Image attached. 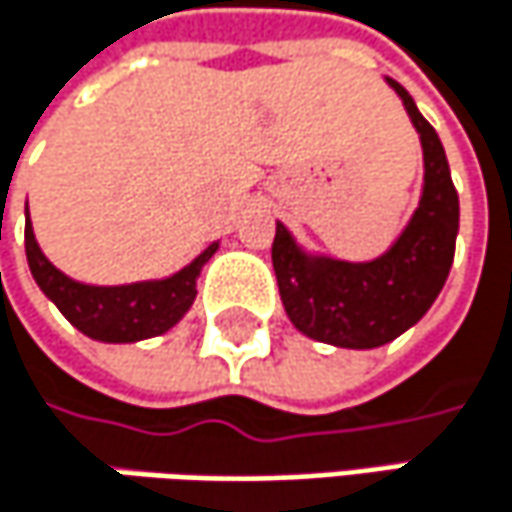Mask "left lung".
<instances>
[{"mask_svg":"<svg viewBox=\"0 0 512 512\" xmlns=\"http://www.w3.org/2000/svg\"><path fill=\"white\" fill-rule=\"evenodd\" d=\"M385 82L403 100L424 151L421 198L400 237L379 257L353 263L302 249L275 222L272 266L290 323L302 335L344 350L382 347L430 311L448 281L460 231V195L439 133L400 82L388 76Z\"/></svg>","mask_w":512,"mask_h":512,"instance_id":"obj_1","label":"left lung"}]
</instances>
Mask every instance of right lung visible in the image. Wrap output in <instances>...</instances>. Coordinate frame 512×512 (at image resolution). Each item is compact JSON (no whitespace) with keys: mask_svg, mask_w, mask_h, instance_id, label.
Listing matches in <instances>:
<instances>
[{"mask_svg":"<svg viewBox=\"0 0 512 512\" xmlns=\"http://www.w3.org/2000/svg\"><path fill=\"white\" fill-rule=\"evenodd\" d=\"M219 243L207 246L192 263L177 269L174 275L133 281V284H82L52 266L50 257L41 252L29 207H26V260L32 278L44 290L52 305L88 338L103 344H136L145 338H156L177 326L183 314L195 302V284L204 263L216 255Z\"/></svg>","mask_w":512,"mask_h":512,"instance_id":"right-lung-1","label":"right lung"}]
</instances>
